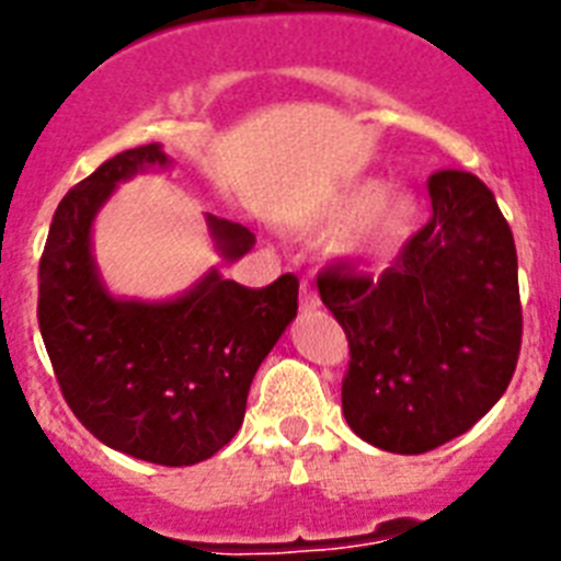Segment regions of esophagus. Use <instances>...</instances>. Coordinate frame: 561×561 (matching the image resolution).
Returning <instances> with one entry per match:
<instances>
[{
	"label": "esophagus",
	"instance_id": "esophagus-1",
	"mask_svg": "<svg viewBox=\"0 0 561 561\" xmlns=\"http://www.w3.org/2000/svg\"><path fill=\"white\" fill-rule=\"evenodd\" d=\"M299 308H302V313H310V310L322 308V299H319L317 288H313V285H308V282H302V288H299Z\"/></svg>",
	"mask_w": 561,
	"mask_h": 561
}]
</instances>
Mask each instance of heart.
Instances as JSON below:
<instances>
[{"mask_svg":"<svg viewBox=\"0 0 561 561\" xmlns=\"http://www.w3.org/2000/svg\"><path fill=\"white\" fill-rule=\"evenodd\" d=\"M379 182H362L339 193L322 210L324 225L353 222L342 233V251L351 256L382 262L390 259L411 237L419 219V199L408 191L379 196Z\"/></svg>","mask_w":561,"mask_h":561,"instance_id":"b5f03b06","label":"heart"}]
</instances>
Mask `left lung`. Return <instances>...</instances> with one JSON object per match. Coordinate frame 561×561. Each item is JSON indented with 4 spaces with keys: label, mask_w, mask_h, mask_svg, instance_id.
Segmentation results:
<instances>
[{
    "label": "left lung",
    "mask_w": 561,
    "mask_h": 561,
    "mask_svg": "<svg viewBox=\"0 0 561 561\" xmlns=\"http://www.w3.org/2000/svg\"><path fill=\"white\" fill-rule=\"evenodd\" d=\"M427 193L433 216L379 276L342 262L317 276L351 347L347 425L408 456L477 425L511 385L522 347L516 244L491 187L439 171Z\"/></svg>",
    "instance_id": "1"
}]
</instances>
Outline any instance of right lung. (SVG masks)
<instances>
[{"mask_svg":"<svg viewBox=\"0 0 561 561\" xmlns=\"http://www.w3.org/2000/svg\"><path fill=\"white\" fill-rule=\"evenodd\" d=\"M168 164L159 145L102 162L65 193L39 259V331L73 416L99 442L145 462L182 468L210 459L242 427L248 390L299 308V279L244 288L210 271L173 302L113 299L91 253L96 210L122 179ZM225 259L253 233L208 216Z\"/></svg>","mask_w":561,"mask_h":561,"instance_id":"1","label":"right lung"}]
</instances>
